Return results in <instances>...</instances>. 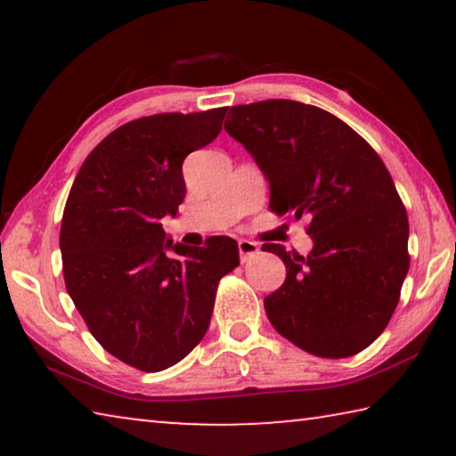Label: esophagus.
<instances>
[{
  "label": "esophagus",
  "mask_w": 456,
  "mask_h": 456,
  "mask_svg": "<svg viewBox=\"0 0 456 456\" xmlns=\"http://www.w3.org/2000/svg\"><path fill=\"white\" fill-rule=\"evenodd\" d=\"M237 245H239V256H241V261H247L259 253V245L256 241H249V239H239Z\"/></svg>",
  "instance_id": "1"
}]
</instances>
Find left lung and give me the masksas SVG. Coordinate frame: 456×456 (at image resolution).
I'll list each match as a JSON object with an SVG mask.
<instances>
[{"instance_id": "8db88e82", "label": "left lung", "mask_w": 456, "mask_h": 456, "mask_svg": "<svg viewBox=\"0 0 456 456\" xmlns=\"http://www.w3.org/2000/svg\"><path fill=\"white\" fill-rule=\"evenodd\" d=\"M225 130L269 181V209L307 217V257L265 243L288 269L264 299L272 326L320 358L368 348L395 314L411 267L408 217L378 152L328 110L296 100L231 108Z\"/></svg>"}]
</instances>
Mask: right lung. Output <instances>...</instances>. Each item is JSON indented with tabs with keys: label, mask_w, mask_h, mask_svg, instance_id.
I'll return each instance as SVG.
<instances>
[{
	"label": "right lung",
	"mask_w": 456,
	"mask_h": 456,
	"mask_svg": "<svg viewBox=\"0 0 456 456\" xmlns=\"http://www.w3.org/2000/svg\"><path fill=\"white\" fill-rule=\"evenodd\" d=\"M227 108L163 112L112 130L84 160L60 227L61 272L106 352L142 372L181 362L209 328L217 285L239 265L231 237L167 239L183 203V160L213 142Z\"/></svg>",
	"instance_id": "add662e5"
}]
</instances>
